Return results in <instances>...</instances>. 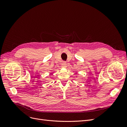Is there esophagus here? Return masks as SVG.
I'll list each match as a JSON object with an SVG mask.
<instances>
[{
	"instance_id": "1",
	"label": "esophagus",
	"mask_w": 127,
	"mask_h": 127,
	"mask_svg": "<svg viewBox=\"0 0 127 127\" xmlns=\"http://www.w3.org/2000/svg\"><path fill=\"white\" fill-rule=\"evenodd\" d=\"M61 65H62V67L64 68H66L67 67V63L66 62H65V61H63L61 64Z\"/></svg>"
}]
</instances>
